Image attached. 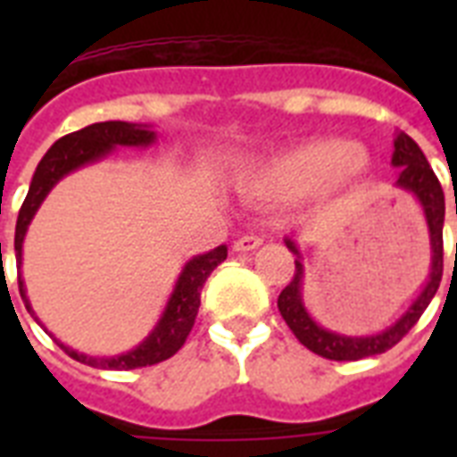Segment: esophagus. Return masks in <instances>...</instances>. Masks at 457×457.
<instances>
[{"instance_id": "esophagus-1", "label": "esophagus", "mask_w": 457, "mask_h": 457, "mask_svg": "<svg viewBox=\"0 0 457 457\" xmlns=\"http://www.w3.org/2000/svg\"><path fill=\"white\" fill-rule=\"evenodd\" d=\"M261 244H263V239H261V237L244 235L235 242V251H239V253H246V251H256Z\"/></svg>"}]
</instances>
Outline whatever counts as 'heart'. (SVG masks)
<instances>
[{
    "instance_id": "heart-1",
    "label": "heart",
    "mask_w": 457,
    "mask_h": 457,
    "mask_svg": "<svg viewBox=\"0 0 457 457\" xmlns=\"http://www.w3.org/2000/svg\"><path fill=\"white\" fill-rule=\"evenodd\" d=\"M370 154L341 137H315L258 158L239 172L244 194L263 201H292L312 192L358 185L370 170Z\"/></svg>"
}]
</instances>
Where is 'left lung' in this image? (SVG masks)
I'll list each match as a JSON object with an SVG mask.
<instances>
[{
  "label": "left lung",
  "instance_id": "1",
  "mask_svg": "<svg viewBox=\"0 0 457 457\" xmlns=\"http://www.w3.org/2000/svg\"><path fill=\"white\" fill-rule=\"evenodd\" d=\"M391 165L401 168L396 179V187L411 192L415 199L420 201V206L425 211L427 228H429V246H432V268H429V279L422 287V292L418 294V299L408 305V311L391 322L386 329L377 334H365V337H351V334L332 332L327 327L318 325L312 315L308 312L303 303V253H301L299 244L292 237H285L287 249L296 256V272L294 279L282 289L278 299V308L282 312V318L294 332V337L303 344L308 351L329 358V361H361L368 355H377L389 351L391 346H396L398 341L403 339L405 334L411 332L412 325L418 322L420 315L425 312L429 301L434 299V294L439 289L441 275H444V215H446V201H444V189H441L439 179L434 175V170L427 163L425 154L415 145V139H411L405 132H398L394 139V156H391ZM457 215V204H455ZM457 253V249H455Z\"/></svg>",
  "mask_w": 457,
  "mask_h": 457
}]
</instances>
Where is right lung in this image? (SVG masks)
I'll list each match as a JSON object with an SVG mask.
<instances>
[{
    "label": "right lung",
    "mask_w": 457,
    "mask_h": 457,
    "mask_svg": "<svg viewBox=\"0 0 457 457\" xmlns=\"http://www.w3.org/2000/svg\"><path fill=\"white\" fill-rule=\"evenodd\" d=\"M154 142H156V132H154L152 125L125 123V120H106V123L87 125V128L71 132L66 137H61L59 142H54L49 146V152L37 163V168H35L28 196H25L23 206L18 211L16 239H13L18 270H21V263H23V239L25 232H28V225L37 213V208L42 206V201L46 199V194L52 192L54 185L61 178H66L68 172L78 170L82 165L102 161L116 146H152ZM225 258H228V246L220 244L218 249L187 261L158 322L154 325L149 337H145V341H139L137 346L130 348V351H125L120 355H109V358H95V355L78 353L66 344H59V346L75 361L102 370H135L168 361L170 355L178 353L187 337H189V332H192L194 320H196V312H199L201 305V289L206 285L208 275ZM18 289H21V299H23L28 312H32V318L39 322V318L32 311L30 299L25 294V282L21 275H18Z\"/></svg>",
    "instance_id": "right-lung-1"
}]
</instances>
